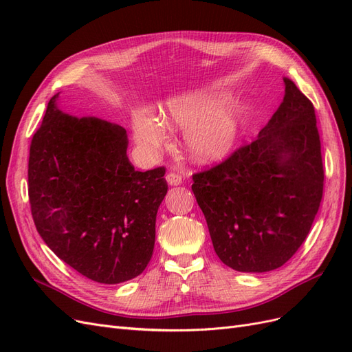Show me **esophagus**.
Wrapping results in <instances>:
<instances>
[{"instance_id": "obj_1", "label": "esophagus", "mask_w": 352, "mask_h": 352, "mask_svg": "<svg viewBox=\"0 0 352 352\" xmlns=\"http://www.w3.org/2000/svg\"><path fill=\"white\" fill-rule=\"evenodd\" d=\"M166 180H167V184H168V185L177 186V185L182 184V176L177 175V173L170 172V173H167V175H166Z\"/></svg>"}]
</instances>
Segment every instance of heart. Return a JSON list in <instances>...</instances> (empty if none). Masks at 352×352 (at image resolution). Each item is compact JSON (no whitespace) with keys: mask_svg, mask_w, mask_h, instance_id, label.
I'll return each instance as SVG.
<instances>
[{"mask_svg":"<svg viewBox=\"0 0 352 352\" xmlns=\"http://www.w3.org/2000/svg\"><path fill=\"white\" fill-rule=\"evenodd\" d=\"M219 97L189 94L170 100L162 111V122L153 116H133L135 141L146 154H155L167 141L164 126L186 129L184 150L195 163L210 164L225 158L235 146L241 131L238 105L219 107Z\"/></svg>","mask_w":352,"mask_h":352,"instance_id":"1","label":"heart"}]
</instances>
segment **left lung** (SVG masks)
Instances as JSON below:
<instances>
[{
	"instance_id": "1",
	"label": "left lung",
	"mask_w": 352,
	"mask_h": 352,
	"mask_svg": "<svg viewBox=\"0 0 352 352\" xmlns=\"http://www.w3.org/2000/svg\"><path fill=\"white\" fill-rule=\"evenodd\" d=\"M285 97L257 140L192 176L219 258L230 269L280 267L301 247L323 197L313 102L287 78Z\"/></svg>"
}]
</instances>
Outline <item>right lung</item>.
Masks as SVG:
<instances>
[{"mask_svg": "<svg viewBox=\"0 0 352 352\" xmlns=\"http://www.w3.org/2000/svg\"><path fill=\"white\" fill-rule=\"evenodd\" d=\"M56 94L29 153V201L36 230L85 278L122 283L150 263L166 168L138 172L122 126L57 109Z\"/></svg>", "mask_w": 352, "mask_h": 352, "instance_id": "right-lung-1", "label": "right lung"}]
</instances>
